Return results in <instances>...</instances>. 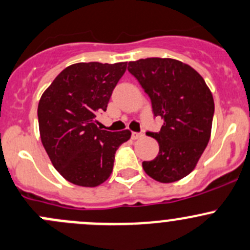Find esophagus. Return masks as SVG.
Listing matches in <instances>:
<instances>
[{"instance_id": "esophagus-1", "label": "esophagus", "mask_w": 250, "mask_h": 250, "mask_svg": "<svg viewBox=\"0 0 250 250\" xmlns=\"http://www.w3.org/2000/svg\"><path fill=\"white\" fill-rule=\"evenodd\" d=\"M142 133L141 132H132V135H131V137H132V140H138V138L142 137Z\"/></svg>"}]
</instances>
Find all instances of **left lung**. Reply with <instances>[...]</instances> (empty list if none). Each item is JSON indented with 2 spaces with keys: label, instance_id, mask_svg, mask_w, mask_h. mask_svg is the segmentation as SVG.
<instances>
[{
  "label": "left lung",
  "instance_id": "obj_1",
  "mask_svg": "<svg viewBox=\"0 0 250 250\" xmlns=\"http://www.w3.org/2000/svg\"><path fill=\"white\" fill-rule=\"evenodd\" d=\"M152 101L155 117L164 120L159 132H147L159 143L155 159L143 162L148 176L162 184L179 181L192 172L211 135L214 98L201 74L172 58L128 62Z\"/></svg>",
  "mask_w": 250,
  "mask_h": 250
}]
</instances>
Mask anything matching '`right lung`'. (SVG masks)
I'll return each mask as SVG.
<instances>
[{"mask_svg":"<svg viewBox=\"0 0 250 250\" xmlns=\"http://www.w3.org/2000/svg\"><path fill=\"white\" fill-rule=\"evenodd\" d=\"M126 62L75 63L62 70L42 93L38 107L41 142L57 171L71 184L96 187L113 171L114 155L131 131L98 127Z\"/></svg>","mask_w":250,"mask_h":250,"instance_id":"obj_1","label":"right lung"}]
</instances>
